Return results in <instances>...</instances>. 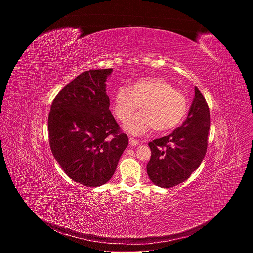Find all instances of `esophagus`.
<instances>
[{
  "label": "esophagus",
  "mask_w": 253,
  "mask_h": 253,
  "mask_svg": "<svg viewBox=\"0 0 253 253\" xmlns=\"http://www.w3.org/2000/svg\"><path fill=\"white\" fill-rule=\"evenodd\" d=\"M129 144L131 146H137L139 144V141L134 139V138H129Z\"/></svg>",
  "instance_id": "esophagus-1"
}]
</instances>
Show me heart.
Segmentation results:
<instances>
[{"label": "heart", "mask_w": 253, "mask_h": 253, "mask_svg": "<svg viewBox=\"0 0 253 253\" xmlns=\"http://www.w3.org/2000/svg\"><path fill=\"white\" fill-rule=\"evenodd\" d=\"M141 106L142 112L128 117ZM116 117L125 121L124 129L136 136L154 128L166 132L175 128L186 114L187 101L184 95L161 77H146L134 81L130 88L117 89L113 99Z\"/></svg>", "instance_id": "obj_1"}]
</instances>
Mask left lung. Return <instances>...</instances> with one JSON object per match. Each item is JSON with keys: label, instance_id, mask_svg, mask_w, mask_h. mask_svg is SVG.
Listing matches in <instances>:
<instances>
[{"label": "left lung", "instance_id": "obj_1", "mask_svg": "<svg viewBox=\"0 0 253 253\" xmlns=\"http://www.w3.org/2000/svg\"><path fill=\"white\" fill-rule=\"evenodd\" d=\"M194 90L195 96L182 125L168 136L148 144L151 158L147 163V174L159 187L170 188L184 182L199 167L206 154L209 108L197 87Z\"/></svg>", "mask_w": 253, "mask_h": 253}]
</instances>
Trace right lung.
<instances>
[{"mask_svg":"<svg viewBox=\"0 0 253 253\" xmlns=\"http://www.w3.org/2000/svg\"><path fill=\"white\" fill-rule=\"evenodd\" d=\"M113 69L83 72L54 99L48 119L52 153L75 182L97 187L112 178L128 137L109 110L106 81Z\"/></svg>","mask_w":253,"mask_h":253,"instance_id":"obj_1","label":"right lung"}]
</instances>
